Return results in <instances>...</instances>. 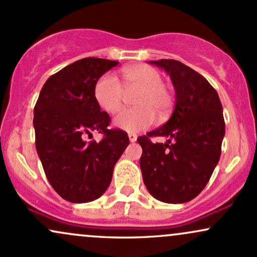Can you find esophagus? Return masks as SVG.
<instances>
[{"label":"esophagus","instance_id":"obj_1","mask_svg":"<svg viewBox=\"0 0 257 257\" xmlns=\"http://www.w3.org/2000/svg\"><path fill=\"white\" fill-rule=\"evenodd\" d=\"M129 141H131V143H135V141H137V139H138V137H137V134H134V133H129Z\"/></svg>","mask_w":257,"mask_h":257}]
</instances>
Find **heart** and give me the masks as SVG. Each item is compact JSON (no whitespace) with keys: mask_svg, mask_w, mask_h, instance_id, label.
I'll return each mask as SVG.
<instances>
[{"mask_svg":"<svg viewBox=\"0 0 257 257\" xmlns=\"http://www.w3.org/2000/svg\"><path fill=\"white\" fill-rule=\"evenodd\" d=\"M122 79L125 91H138L133 99L137 107L119 112L113 120L114 126L138 133L152 125L156 114L161 120L167 118L173 107V95L163 84L161 72L147 65H135L123 69ZM94 98L102 111L114 113L122 107L123 89L113 75L106 73L94 87Z\"/></svg>","mask_w":257,"mask_h":257,"instance_id":"heart-1","label":"heart"}]
</instances>
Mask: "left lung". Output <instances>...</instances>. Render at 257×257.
<instances>
[{
  "label": "left lung",
  "instance_id": "left-lung-1",
  "mask_svg": "<svg viewBox=\"0 0 257 257\" xmlns=\"http://www.w3.org/2000/svg\"><path fill=\"white\" fill-rule=\"evenodd\" d=\"M149 63L172 78L175 107L166 124L138 139L143 147L144 184L161 202H190L202 192L219 163L225 137L222 105L211 84L185 64L172 59ZM152 136L168 140L153 144Z\"/></svg>",
  "mask_w": 257,
  "mask_h": 257
}]
</instances>
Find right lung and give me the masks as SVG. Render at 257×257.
Here are the masks:
<instances>
[{"label": "right lung", "instance_id": "right-lung-1", "mask_svg": "<svg viewBox=\"0 0 257 257\" xmlns=\"http://www.w3.org/2000/svg\"><path fill=\"white\" fill-rule=\"evenodd\" d=\"M118 61L84 58L51 76L34 108L36 150L49 184L61 198L88 203L111 184L112 173L129 138L108 129L110 116L94 98L98 79ZM91 131L104 134L100 143L85 141Z\"/></svg>", "mask_w": 257, "mask_h": 257}]
</instances>
